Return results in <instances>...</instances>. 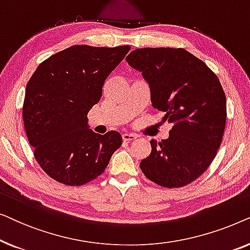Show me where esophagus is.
I'll use <instances>...</instances> for the list:
<instances>
[{"label": "esophagus", "mask_w": 250, "mask_h": 250, "mask_svg": "<svg viewBox=\"0 0 250 250\" xmlns=\"http://www.w3.org/2000/svg\"><path fill=\"white\" fill-rule=\"evenodd\" d=\"M122 138L123 141H132V140L136 139V135L132 134V133H124V134H122Z\"/></svg>", "instance_id": "1"}]
</instances>
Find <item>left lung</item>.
<instances>
[{"label":"left lung","instance_id":"8db88e82","mask_svg":"<svg viewBox=\"0 0 250 250\" xmlns=\"http://www.w3.org/2000/svg\"><path fill=\"white\" fill-rule=\"evenodd\" d=\"M126 61L149 84L169 136L151 140V152L140 163L150 181L181 188L208 168L220 148L227 121V98L216 75L184 49L146 47L132 51Z\"/></svg>","mask_w":250,"mask_h":250}]
</instances>
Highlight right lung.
<instances>
[{"label": "right lung", "mask_w": 250, "mask_h": 250, "mask_svg": "<svg viewBox=\"0 0 250 250\" xmlns=\"http://www.w3.org/2000/svg\"><path fill=\"white\" fill-rule=\"evenodd\" d=\"M128 45H73L37 67L26 86L23 125L34 156L47 175L82 186L101 175L122 146L116 131L104 135L88 126L87 112L100 101L104 81Z\"/></svg>", "instance_id": "obj_1"}]
</instances>
